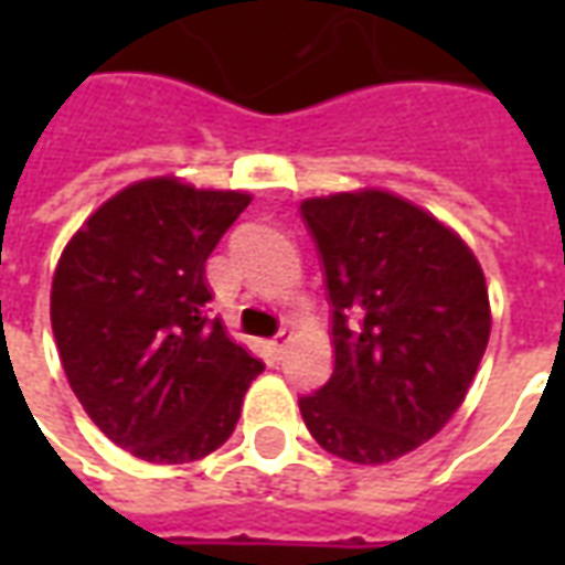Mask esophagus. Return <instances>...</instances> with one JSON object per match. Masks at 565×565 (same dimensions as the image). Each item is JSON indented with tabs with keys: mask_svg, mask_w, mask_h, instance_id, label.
I'll return each mask as SVG.
<instances>
[{
	"mask_svg": "<svg viewBox=\"0 0 565 565\" xmlns=\"http://www.w3.org/2000/svg\"><path fill=\"white\" fill-rule=\"evenodd\" d=\"M287 342H290V330H281V332H278V335H275V339H271L269 351H271V356H275V360H281Z\"/></svg>",
	"mask_w": 565,
	"mask_h": 565,
	"instance_id": "esophagus-1",
	"label": "esophagus"
}]
</instances>
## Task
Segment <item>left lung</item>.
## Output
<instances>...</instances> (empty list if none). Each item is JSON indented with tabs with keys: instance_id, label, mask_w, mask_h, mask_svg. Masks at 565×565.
Returning <instances> with one entry per match:
<instances>
[{
	"instance_id": "1",
	"label": "left lung",
	"mask_w": 565,
	"mask_h": 565,
	"mask_svg": "<svg viewBox=\"0 0 565 565\" xmlns=\"http://www.w3.org/2000/svg\"><path fill=\"white\" fill-rule=\"evenodd\" d=\"M332 311L330 381L299 396L320 448L363 466L448 424L490 339L484 271L460 235L412 202L335 193L299 205Z\"/></svg>"
}]
</instances>
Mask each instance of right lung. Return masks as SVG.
I'll return each instance as SVG.
<instances>
[{
  "mask_svg": "<svg viewBox=\"0 0 565 565\" xmlns=\"http://www.w3.org/2000/svg\"><path fill=\"white\" fill-rule=\"evenodd\" d=\"M247 193L153 178L120 190L68 242L51 327L84 412L148 462H190L233 436L263 363L211 318L205 259Z\"/></svg>",
  "mask_w": 565,
  "mask_h": 565,
  "instance_id": "obj_1",
  "label": "right lung"
}]
</instances>
